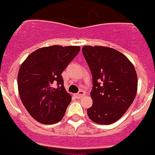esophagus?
Listing matches in <instances>:
<instances>
[{"label":"esophagus","instance_id":"1","mask_svg":"<svg viewBox=\"0 0 155 155\" xmlns=\"http://www.w3.org/2000/svg\"><path fill=\"white\" fill-rule=\"evenodd\" d=\"M84 95H85V93H84V92H83V91H82V90H81V91H79L78 93H76L75 94V96L78 97V98H81V97H83Z\"/></svg>","mask_w":155,"mask_h":155}]
</instances>
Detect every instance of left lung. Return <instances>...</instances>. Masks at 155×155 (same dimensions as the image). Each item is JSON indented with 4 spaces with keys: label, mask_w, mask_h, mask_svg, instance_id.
Listing matches in <instances>:
<instances>
[{
    "label": "left lung",
    "mask_w": 155,
    "mask_h": 155,
    "mask_svg": "<svg viewBox=\"0 0 155 155\" xmlns=\"http://www.w3.org/2000/svg\"><path fill=\"white\" fill-rule=\"evenodd\" d=\"M83 54L93 76L92 107L87 115L98 124L118 121L134 100L138 87L135 68L124 55L107 47L84 46Z\"/></svg>",
    "instance_id": "obj_1"
}]
</instances>
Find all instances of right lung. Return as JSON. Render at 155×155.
Returning <instances> with one entry per match:
<instances>
[{
    "label": "right lung",
    "instance_id": "right-lung-1",
    "mask_svg": "<svg viewBox=\"0 0 155 155\" xmlns=\"http://www.w3.org/2000/svg\"><path fill=\"white\" fill-rule=\"evenodd\" d=\"M78 46H50L31 52L17 76L21 100L32 118L44 124L64 117L72 97L63 85L62 72L78 54Z\"/></svg>",
    "mask_w": 155,
    "mask_h": 155
}]
</instances>
